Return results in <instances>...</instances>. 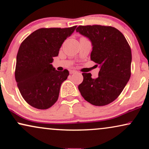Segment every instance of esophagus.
<instances>
[{"instance_id": "esophagus-1", "label": "esophagus", "mask_w": 149, "mask_h": 149, "mask_svg": "<svg viewBox=\"0 0 149 149\" xmlns=\"http://www.w3.org/2000/svg\"><path fill=\"white\" fill-rule=\"evenodd\" d=\"M75 73H77V71H76V70H70V74H75Z\"/></svg>"}]
</instances>
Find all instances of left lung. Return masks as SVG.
I'll list each match as a JSON object with an SVG mask.
<instances>
[{"instance_id": "1", "label": "left lung", "mask_w": 149, "mask_h": 149, "mask_svg": "<svg viewBox=\"0 0 149 149\" xmlns=\"http://www.w3.org/2000/svg\"><path fill=\"white\" fill-rule=\"evenodd\" d=\"M76 32L91 41V60L100 68L96 79L90 73L82 74L79 91L92 105H107L118 97L131 77V48L123 34L114 27L79 26Z\"/></svg>"}]
</instances>
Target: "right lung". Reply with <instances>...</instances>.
Returning <instances> with one entry per match:
<instances>
[{
	"label": "right lung",
	"instance_id": "right-lung-1",
	"mask_svg": "<svg viewBox=\"0 0 149 149\" xmlns=\"http://www.w3.org/2000/svg\"><path fill=\"white\" fill-rule=\"evenodd\" d=\"M76 27L40 28L21 44L16 56L15 79L22 97L32 107L46 109L58 100L61 85L69 72L57 71L52 63Z\"/></svg>",
	"mask_w": 149,
	"mask_h": 149
}]
</instances>
